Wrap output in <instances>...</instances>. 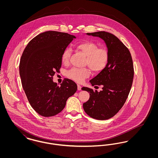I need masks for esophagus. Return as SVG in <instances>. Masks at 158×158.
Listing matches in <instances>:
<instances>
[{
    "label": "esophagus",
    "mask_w": 158,
    "mask_h": 158,
    "mask_svg": "<svg viewBox=\"0 0 158 158\" xmlns=\"http://www.w3.org/2000/svg\"><path fill=\"white\" fill-rule=\"evenodd\" d=\"M81 88H82L81 86V85H77V90H81Z\"/></svg>",
    "instance_id": "esophagus-1"
}]
</instances>
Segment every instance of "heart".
Returning <instances> with one entry per match:
<instances>
[{
	"label": "heart",
	"mask_w": 158,
	"mask_h": 158,
	"mask_svg": "<svg viewBox=\"0 0 158 158\" xmlns=\"http://www.w3.org/2000/svg\"><path fill=\"white\" fill-rule=\"evenodd\" d=\"M76 48L86 56V63L94 72H100L106 66L109 60V53L105 47H98L97 43L91 41H83L76 45ZM71 56V50L66 48L61 54V61L67 64ZM90 75V70L87 69L73 68L66 72L68 78L82 83L85 78Z\"/></svg>",
	"instance_id": "heart-1"
}]
</instances>
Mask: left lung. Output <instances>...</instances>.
<instances>
[{
	"instance_id": "obj_1",
	"label": "left lung",
	"mask_w": 158,
	"mask_h": 158,
	"mask_svg": "<svg viewBox=\"0 0 158 158\" xmlns=\"http://www.w3.org/2000/svg\"><path fill=\"white\" fill-rule=\"evenodd\" d=\"M87 34L99 37L105 41L109 60L106 68L90 81L92 86H101L102 90L82 88L90 93L89 99L83 103V107L90 117L108 120L120 110L127 99L134 77L133 60L127 47L113 34L98 31Z\"/></svg>"
}]
</instances>
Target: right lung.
Wrapping results in <instances>:
<instances>
[{
    "mask_svg": "<svg viewBox=\"0 0 158 158\" xmlns=\"http://www.w3.org/2000/svg\"><path fill=\"white\" fill-rule=\"evenodd\" d=\"M73 38L68 33L46 31L32 38L23 52L19 63L23 89L31 106L43 117L60 113L77 89L69 79L60 86L53 81L61 66L62 53Z\"/></svg>",
    "mask_w": 158,
    "mask_h": 158,
    "instance_id": "add662e5",
    "label": "right lung"
}]
</instances>
